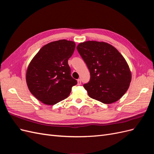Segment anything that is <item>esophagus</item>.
Masks as SVG:
<instances>
[{
  "instance_id": "obj_1",
  "label": "esophagus",
  "mask_w": 154,
  "mask_h": 154,
  "mask_svg": "<svg viewBox=\"0 0 154 154\" xmlns=\"http://www.w3.org/2000/svg\"><path fill=\"white\" fill-rule=\"evenodd\" d=\"M77 82H78V85H81V83H82V81H81V79H78V80H77Z\"/></svg>"
}]
</instances>
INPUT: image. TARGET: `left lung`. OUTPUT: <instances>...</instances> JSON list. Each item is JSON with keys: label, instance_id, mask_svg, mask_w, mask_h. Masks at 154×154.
<instances>
[{"label": "left lung", "instance_id": "obj_1", "mask_svg": "<svg viewBox=\"0 0 154 154\" xmlns=\"http://www.w3.org/2000/svg\"><path fill=\"white\" fill-rule=\"evenodd\" d=\"M76 48L90 71V80L83 85L88 96L105 104L119 100L127 91L132 77L123 56L103 42L87 41Z\"/></svg>", "mask_w": 154, "mask_h": 154}]
</instances>
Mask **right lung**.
I'll return each mask as SVG.
<instances>
[{"label":"right lung","instance_id":"1","mask_svg":"<svg viewBox=\"0 0 154 154\" xmlns=\"http://www.w3.org/2000/svg\"><path fill=\"white\" fill-rule=\"evenodd\" d=\"M75 43L60 40L42 48L27 68L26 82L31 94L46 105H54L67 98L77 81L71 75L68 60Z\"/></svg>","mask_w":154,"mask_h":154}]
</instances>
